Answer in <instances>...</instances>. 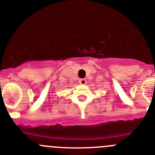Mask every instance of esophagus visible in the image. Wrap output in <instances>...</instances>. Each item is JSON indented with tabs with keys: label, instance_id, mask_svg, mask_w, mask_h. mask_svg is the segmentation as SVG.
<instances>
[{
	"label": "esophagus",
	"instance_id": "1",
	"mask_svg": "<svg viewBox=\"0 0 155 155\" xmlns=\"http://www.w3.org/2000/svg\"><path fill=\"white\" fill-rule=\"evenodd\" d=\"M79 83H80L81 84H85L86 83H87V81L84 78L80 79V80H79Z\"/></svg>",
	"mask_w": 155,
	"mask_h": 155
}]
</instances>
